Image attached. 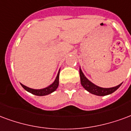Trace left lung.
<instances>
[{"mask_svg":"<svg viewBox=\"0 0 131 131\" xmlns=\"http://www.w3.org/2000/svg\"><path fill=\"white\" fill-rule=\"evenodd\" d=\"M80 83H81V85H82L83 88L91 94L97 96H106L108 95V94H110L115 92L122 84V83H121V84L117 85L116 87H113V88H100L97 85H94V83H92L91 81L88 80V78L85 77V75H84V73H83V71L80 69Z\"/></svg>","mask_w":131,"mask_h":131,"instance_id":"obj_1","label":"left lung"}]
</instances>
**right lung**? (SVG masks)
Masks as SVG:
<instances>
[{
	"instance_id": "obj_1",
	"label": "right lung",
	"mask_w": 131,
	"mask_h": 131,
	"mask_svg": "<svg viewBox=\"0 0 131 131\" xmlns=\"http://www.w3.org/2000/svg\"><path fill=\"white\" fill-rule=\"evenodd\" d=\"M59 74H60V71L58 72L57 77H56V80L53 82L51 85L48 86L47 88H43V89H40V90H35V89H32L28 87H26L23 84H21V86L25 89V90L28 92L35 94L36 96H46L48 95L49 94L53 92L54 91H56V89L58 88V85H59Z\"/></svg>"
}]
</instances>
